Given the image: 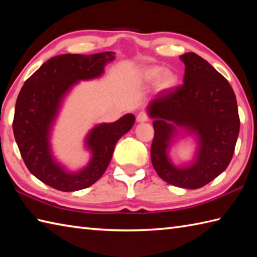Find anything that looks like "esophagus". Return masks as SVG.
<instances>
[{
	"label": "esophagus",
	"instance_id": "obj_1",
	"mask_svg": "<svg viewBox=\"0 0 257 257\" xmlns=\"http://www.w3.org/2000/svg\"><path fill=\"white\" fill-rule=\"evenodd\" d=\"M147 120H148L147 113L144 112V111L138 113V115H137V121L138 122H146V121H147Z\"/></svg>",
	"mask_w": 257,
	"mask_h": 257
}]
</instances>
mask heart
I'll use <instances>...</instances> for the list:
<instances>
[{"label": "heart", "instance_id": "obj_1", "mask_svg": "<svg viewBox=\"0 0 257 257\" xmlns=\"http://www.w3.org/2000/svg\"><path fill=\"white\" fill-rule=\"evenodd\" d=\"M139 77L145 83H153L155 81L156 90L159 92L169 91L178 84V74L173 69L162 68L160 65L145 68Z\"/></svg>", "mask_w": 257, "mask_h": 257}]
</instances>
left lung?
<instances>
[{
  "label": "left lung",
  "mask_w": 257,
  "mask_h": 257,
  "mask_svg": "<svg viewBox=\"0 0 257 257\" xmlns=\"http://www.w3.org/2000/svg\"><path fill=\"white\" fill-rule=\"evenodd\" d=\"M184 84L158 94L147 105L155 136L150 149L159 177L180 188L197 189L227 168L239 134L237 102L232 87L217 70L194 52L180 55ZM182 134L196 144L194 158L176 166L169 150Z\"/></svg>",
  "instance_id": "1"
}]
</instances>
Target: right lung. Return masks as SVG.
Here are the masks:
<instances>
[{"instance_id": "1", "label": "right lung", "mask_w": 257, "mask_h": 257, "mask_svg": "<svg viewBox=\"0 0 257 257\" xmlns=\"http://www.w3.org/2000/svg\"><path fill=\"white\" fill-rule=\"evenodd\" d=\"M113 60L114 52L57 55L24 82L15 104V142L30 173L50 187L77 192L93 185L109 166L115 144L133 128V113L114 122L95 124L84 138L89 163L77 172L67 169L53 155L51 136L64 99L80 81L101 77Z\"/></svg>"}]
</instances>
